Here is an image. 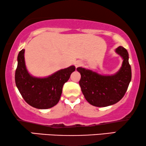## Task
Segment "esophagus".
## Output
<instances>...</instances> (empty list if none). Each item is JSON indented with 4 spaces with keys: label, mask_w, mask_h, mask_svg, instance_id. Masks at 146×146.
<instances>
[{
    "label": "esophagus",
    "mask_w": 146,
    "mask_h": 146,
    "mask_svg": "<svg viewBox=\"0 0 146 146\" xmlns=\"http://www.w3.org/2000/svg\"><path fill=\"white\" fill-rule=\"evenodd\" d=\"M82 65V62H81L80 61H77V62H76V63H75V66H76V67H78V66H81Z\"/></svg>",
    "instance_id": "esophagus-1"
}]
</instances>
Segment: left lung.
<instances>
[{"label":"left lung","mask_w":146,"mask_h":146,"mask_svg":"<svg viewBox=\"0 0 146 146\" xmlns=\"http://www.w3.org/2000/svg\"><path fill=\"white\" fill-rule=\"evenodd\" d=\"M115 52L121 56V67L116 73L103 75L82 67L76 70L81 75L80 84L85 98L90 105L104 107L117 103L125 94L131 80V69L129 64V54L123 47Z\"/></svg>","instance_id":"left-lung-1"}]
</instances>
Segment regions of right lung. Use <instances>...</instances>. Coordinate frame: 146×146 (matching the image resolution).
<instances>
[{"label": "right lung", "instance_id": "add662e5", "mask_svg": "<svg viewBox=\"0 0 146 146\" xmlns=\"http://www.w3.org/2000/svg\"><path fill=\"white\" fill-rule=\"evenodd\" d=\"M75 69L72 65L48 76H34L26 67L25 50L23 49L17 57L15 83L23 98L29 105L39 109H50L59 102L64 83L69 80Z\"/></svg>", "mask_w": 146, "mask_h": 146}]
</instances>
